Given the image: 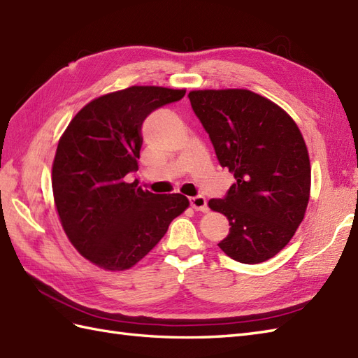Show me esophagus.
Segmentation results:
<instances>
[{
    "mask_svg": "<svg viewBox=\"0 0 358 358\" xmlns=\"http://www.w3.org/2000/svg\"><path fill=\"white\" fill-rule=\"evenodd\" d=\"M189 203H191V206H193V208L196 209V211H206V209H208L205 196L189 197Z\"/></svg>",
    "mask_w": 358,
    "mask_h": 358,
    "instance_id": "esophagus-1",
    "label": "esophagus"
}]
</instances>
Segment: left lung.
<instances>
[{
    "mask_svg": "<svg viewBox=\"0 0 358 358\" xmlns=\"http://www.w3.org/2000/svg\"><path fill=\"white\" fill-rule=\"evenodd\" d=\"M188 99L235 184L208 202L229 220L219 243L243 264L275 257L292 240L310 199L307 145L293 118L273 101L248 90L191 91Z\"/></svg>",
    "mask_w": 358,
    "mask_h": 358,
    "instance_id": "8db88e82",
    "label": "left lung"
}]
</instances>
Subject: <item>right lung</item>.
Segmentation results:
<instances>
[{"instance_id":"right-lung-1","label":"right lung","mask_w":358,"mask_h":358,"mask_svg":"<svg viewBox=\"0 0 358 358\" xmlns=\"http://www.w3.org/2000/svg\"><path fill=\"white\" fill-rule=\"evenodd\" d=\"M185 90L130 86L92 100L68 124L51 173L60 223L73 246L104 270L135 266L158 245L185 196L153 194L127 184L138 170L144 120Z\"/></svg>"}]
</instances>
